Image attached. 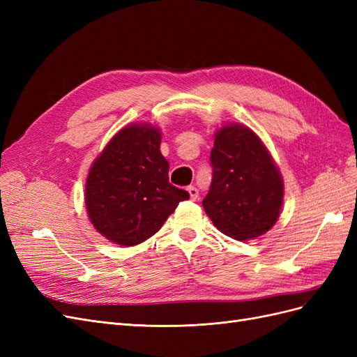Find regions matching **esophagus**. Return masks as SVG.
Here are the masks:
<instances>
[{
    "mask_svg": "<svg viewBox=\"0 0 357 357\" xmlns=\"http://www.w3.org/2000/svg\"><path fill=\"white\" fill-rule=\"evenodd\" d=\"M188 192H189V197H190L192 201H197L199 198V192H198V189L195 186H189Z\"/></svg>",
    "mask_w": 357,
    "mask_h": 357,
    "instance_id": "obj_1",
    "label": "esophagus"
}]
</instances>
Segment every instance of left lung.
Segmentation results:
<instances>
[{
    "label": "left lung",
    "instance_id": "left-lung-1",
    "mask_svg": "<svg viewBox=\"0 0 357 357\" xmlns=\"http://www.w3.org/2000/svg\"><path fill=\"white\" fill-rule=\"evenodd\" d=\"M213 180L202 207L222 234L253 240L275 225L284 183L268 149L250 128L222 126L211 150Z\"/></svg>",
    "mask_w": 357,
    "mask_h": 357
}]
</instances>
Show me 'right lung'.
Wrapping results in <instances>:
<instances>
[{"label":"right lung","instance_id":"right-lung-1","mask_svg":"<svg viewBox=\"0 0 357 357\" xmlns=\"http://www.w3.org/2000/svg\"><path fill=\"white\" fill-rule=\"evenodd\" d=\"M160 131L150 123L122 128L93 160L84 205L93 228L125 247L155 235L189 193L168 180Z\"/></svg>","mask_w":357,"mask_h":357}]
</instances>
